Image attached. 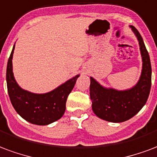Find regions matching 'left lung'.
Segmentation results:
<instances>
[{
  "mask_svg": "<svg viewBox=\"0 0 157 157\" xmlns=\"http://www.w3.org/2000/svg\"><path fill=\"white\" fill-rule=\"evenodd\" d=\"M140 45L142 56V72L134 87L126 90L106 89L90 77V96L94 113L101 119L111 122H122L131 119L147 103L151 86V66L143 39L133 25H131Z\"/></svg>",
  "mask_w": 157,
  "mask_h": 157,
  "instance_id": "left-lung-1",
  "label": "left lung"
}]
</instances>
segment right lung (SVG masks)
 <instances>
[{"mask_svg":"<svg viewBox=\"0 0 157 157\" xmlns=\"http://www.w3.org/2000/svg\"><path fill=\"white\" fill-rule=\"evenodd\" d=\"M14 48L15 46L6 68L8 94L14 109L23 119L35 125L45 126L59 120L65 113L67 97L72 90L79 75L48 93H31L20 87L14 78L12 72Z\"/></svg>","mask_w":157,"mask_h":157,"instance_id":"obj_1","label":"right lung"}]
</instances>
